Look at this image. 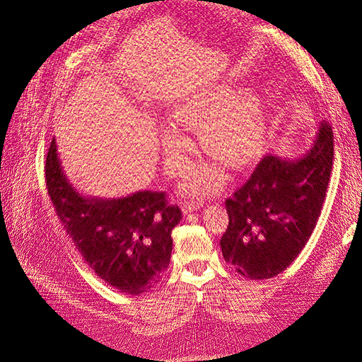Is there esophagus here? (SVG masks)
<instances>
[{
  "mask_svg": "<svg viewBox=\"0 0 362 362\" xmlns=\"http://www.w3.org/2000/svg\"><path fill=\"white\" fill-rule=\"evenodd\" d=\"M202 208V202L201 201H190V202H184L182 204V213L189 214L193 211H198Z\"/></svg>",
  "mask_w": 362,
  "mask_h": 362,
  "instance_id": "obj_1",
  "label": "esophagus"
}]
</instances>
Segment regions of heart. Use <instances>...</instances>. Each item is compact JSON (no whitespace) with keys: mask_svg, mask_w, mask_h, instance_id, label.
Masks as SVG:
<instances>
[{"mask_svg":"<svg viewBox=\"0 0 362 362\" xmlns=\"http://www.w3.org/2000/svg\"><path fill=\"white\" fill-rule=\"evenodd\" d=\"M173 127L161 131V146L168 168L180 175L187 168L190 139L180 129L199 134L204 154L229 170H245L264 156L269 139L267 117L259 96L252 90L226 87L206 89L181 98L169 113ZM223 175L216 166L196 168L182 184V193L205 196L216 192Z\"/></svg>","mask_w":362,"mask_h":362,"instance_id":"obj_1","label":"heart"}]
</instances>
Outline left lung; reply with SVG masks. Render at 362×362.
<instances>
[{
    "label": "left lung",
    "instance_id": "8db88e82",
    "mask_svg": "<svg viewBox=\"0 0 362 362\" xmlns=\"http://www.w3.org/2000/svg\"><path fill=\"white\" fill-rule=\"evenodd\" d=\"M332 158L334 134L325 119L306 154L264 157L226 199L229 223L221 247L240 275L273 278L300 254L322 213Z\"/></svg>",
    "mask_w": 362,
    "mask_h": 362
}]
</instances>
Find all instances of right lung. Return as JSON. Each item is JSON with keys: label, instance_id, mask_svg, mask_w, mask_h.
Returning a JSON list of instances; mask_svg holds the SVG:
<instances>
[{"label": "right lung", "instance_id": "add662e5", "mask_svg": "<svg viewBox=\"0 0 362 362\" xmlns=\"http://www.w3.org/2000/svg\"><path fill=\"white\" fill-rule=\"evenodd\" d=\"M45 180L62 225L90 269L128 294L154 287L168 269L172 229L181 221L164 192L141 190L124 198H95L76 190L64 173L52 139Z\"/></svg>", "mask_w": 362, "mask_h": 362}]
</instances>
